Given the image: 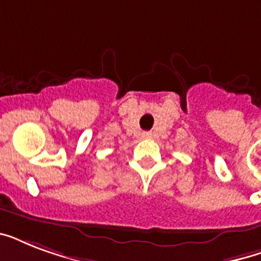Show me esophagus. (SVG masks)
I'll use <instances>...</instances> for the list:
<instances>
[{"label":"esophagus","mask_w":261,"mask_h":261,"mask_svg":"<svg viewBox=\"0 0 261 261\" xmlns=\"http://www.w3.org/2000/svg\"><path fill=\"white\" fill-rule=\"evenodd\" d=\"M142 137L145 139H151V138H153V135H151V133H149V131H145V133H142Z\"/></svg>","instance_id":"34e87169"}]
</instances>
